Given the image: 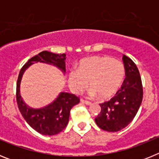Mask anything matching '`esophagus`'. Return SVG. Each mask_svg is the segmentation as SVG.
Instances as JSON below:
<instances>
[{"label": "esophagus", "instance_id": "esophagus-1", "mask_svg": "<svg viewBox=\"0 0 159 159\" xmlns=\"http://www.w3.org/2000/svg\"><path fill=\"white\" fill-rule=\"evenodd\" d=\"M80 102H82V103H84V104H87V105H90V104H92V102H90V101L87 100V99H80Z\"/></svg>", "mask_w": 159, "mask_h": 159}]
</instances>
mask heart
<instances>
[{
	"instance_id": "1",
	"label": "heart",
	"mask_w": 159,
	"mask_h": 159,
	"mask_svg": "<svg viewBox=\"0 0 159 159\" xmlns=\"http://www.w3.org/2000/svg\"><path fill=\"white\" fill-rule=\"evenodd\" d=\"M125 77V67L119 60L109 57H93L82 60L77 70L68 75V84L75 93H80L88 87L92 95L107 99L117 92Z\"/></svg>"
}]
</instances>
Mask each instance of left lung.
I'll return each mask as SVG.
<instances>
[{
  "label": "left lung",
  "mask_w": 159,
  "mask_h": 159,
  "mask_svg": "<svg viewBox=\"0 0 159 159\" xmlns=\"http://www.w3.org/2000/svg\"><path fill=\"white\" fill-rule=\"evenodd\" d=\"M123 60L126 78L121 88L110 100L100 103L101 111L95 119L96 124L107 131H119L130 124L143 101V84L137 66L125 55Z\"/></svg>",
  "instance_id": "8db88e82"
}]
</instances>
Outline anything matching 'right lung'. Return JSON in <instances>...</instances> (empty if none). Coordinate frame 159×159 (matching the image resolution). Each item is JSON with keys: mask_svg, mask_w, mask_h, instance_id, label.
Masks as SVG:
<instances>
[{"mask_svg": "<svg viewBox=\"0 0 159 159\" xmlns=\"http://www.w3.org/2000/svg\"><path fill=\"white\" fill-rule=\"evenodd\" d=\"M66 55L56 54L43 51L28 60L21 67L16 82V102L24 119L32 128L44 135H54L62 131L68 123L71 107L80 102V98L73 94L62 92L56 100L48 106L41 109L29 108L22 100L20 95V84L24 71L29 66L36 62L54 64L63 71H66Z\"/></svg>", "mask_w": 159, "mask_h": 159, "instance_id": "right-lung-1", "label": "right lung"}]
</instances>
